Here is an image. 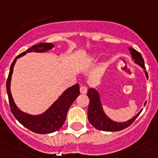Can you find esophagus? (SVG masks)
Wrapping results in <instances>:
<instances>
[{
	"label": "esophagus",
	"instance_id": "esophagus-1",
	"mask_svg": "<svg viewBox=\"0 0 158 158\" xmlns=\"http://www.w3.org/2000/svg\"><path fill=\"white\" fill-rule=\"evenodd\" d=\"M80 91L81 94H86L87 93V88L85 86H81Z\"/></svg>",
	"mask_w": 158,
	"mask_h": 158
}]
</instances>
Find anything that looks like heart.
<instances>
[{
  "label": "heart",
  "instance_id": "1",
  "mask_svg": "<svg viewBox=\"0 0 158 158\" xmlns=\"http://www.w3.org/2000/svg\"><path fill=\"white\" fill-rule=\"evenodd\" d=\"M95 56H96V55H93L92 56V59H94V58L95 57Z\"/></svg>",
  "mask_w": 158,
  "mask_h": 158
}]
</instances>
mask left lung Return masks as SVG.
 <instances>
[{
	"label": "left lung",
	"instance_id": "8db88e82",
	"mask_svg": "<svg viewBox=\"0 0 158 158\" xmlns=\"http://www.w3.org/2000/svg\"><path fill=\"white\" fill-rule=\"evenodd\" d=\"M130 53L132 56V60L135 62V64L140 66L145 73L146 77L148 78V73L145 71V65H144V60L142 55L136 49H133L131 47H129ZM88 96L89 98V105H88V118L91 125L96 128L97 130H102V131L108 132H115L120 131V130L126 129L127 127H130L132 123L134 122L138 117V115L140 114L143 109H141L136 115L131 118L130 119L127 120L126 122H115L114 120L111 119L109 116L106 114L104 109L102 107V103L101 101L100 94L97 89L94 88H91L88 91ZM147 102H144L143 106H145Z\"/></svg>",
	"mask_w": 158,
	"mask_h": 158
}]
</instances>
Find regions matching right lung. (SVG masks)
Wrapping results in <instances>:
<instances>
[{
  "label": "right lung",
  "mask_w": 158,
  "mask_h": 158,
  "mask_svg": "<svg viewBox=\"0 0 158 158\" xmlns=\"http://www.w3.org/2000/svg\"><path fill=\"white\" fill-rule=\"evenodd\" d=\"M52 43H41L31 46L25 52L19 54L10 65V72L7 80V93L8 95L10 111L19 123L34 133L39 134H46L59 130L64 125L67 118V114L72 103L80 94V87L78 84L67 88L58 98L44 112L38 115H31L22 112L19 109L13 99L10 92V81L13 73L15 64L19 58L22 57L28 52H45L51 50L54 47Z\"/></svg>",
  "instance_id": "right-lung-1"
}]
</instances>
